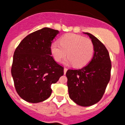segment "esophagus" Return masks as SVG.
Segmentation results:
<instances>
[{
	"mask_svg": "<svg viewBox=\"0 0 125 125\" xmlns=\"http://www.w3.org/2000/svg\"><path fill=\"white\" fill-rule=\"evenodd\" d=\"M67 68H64V74H65L66 73V71H67Z\"/></svg>",
	"mask_w": 125,
	"mask_h": 125,
	"instance_id": "1",
	"label": "esophagus"
}]
</instances>
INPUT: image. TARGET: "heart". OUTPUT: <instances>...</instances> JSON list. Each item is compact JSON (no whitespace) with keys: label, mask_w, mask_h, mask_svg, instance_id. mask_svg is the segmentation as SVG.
Returning <instances> with one entry per match:
<instances>
[{"label":"heart","mask_w":125,"mask_h":125,"mask_svg":"<svg viewBox=\"0 0 125 125\" xmlns=\"http://www.w3.org/2000/svg\"><path fill=\"white\" fill-rule=\"evenodd\" d=\"M50 49L55 61L60 62L67 55L66 63L82 67L91 61L94 47L91 40L75 34H68L61 38L60 43L52 42Z\"/></svg>","instance_id":"obj_1"}]
</instances>
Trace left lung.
Listing matches in <instances>:
<instances>
[{
	"instance_id": "left-lung-1",
	"label": "left lung",
	"mask_w": 125,
	"mask_h": 125,
	"mask_svg": "<svg viewBox=\"0 0 125 125\" xmlns=\"http://www.w3.org/2000/svg\"><path fill=\"white\" fill-rule=\"evenodd\" d=\"M94 44V55L89 63L78 70H68L66 76L69 96L81 106L97 103L103 96L110 82L112 64L105 45L89 32H84Z\"/></svg>"
}]
</instances>
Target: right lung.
Masks as SVG:
<instances>
[{"label":"right lung","mask_w":125,"mask_h":125,"mask_svg":"<svg viewBox=\"0 0 125 125\" xmlns=\"http://www.w3.org/2000/svg\"><path fill=\"white\" fill-rule=\"evenodd\" d=\"M59 31L45 27L27 36L15 49L11 76L19 96L28 102L50 96L52 84L64 74V68L52 56L51 44Z\"/></svg>","instance_id":"obj_1"}]
</instances>
